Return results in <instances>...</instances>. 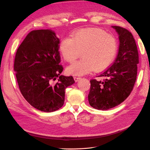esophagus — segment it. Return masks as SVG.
Wrapping results in <instances>:
<instances>
[{
	"label": "esophagus",
	"mask_w": 150,
	"mask_h": 150,
	"mask_svg": "<svg viewBox=\"0 0 150 150\" xmlns=\"http://www.w3.org/2000/svg\"><path fill=\"white\" fill-rule=\"evenodd\" d=\"M81 79V77H79V76H74V81H76V82H77L78 81L79 79Z\"/></svg>",
	"instance_id": "1"
}]
</instances>
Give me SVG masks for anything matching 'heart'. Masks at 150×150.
<instances>
[{
	"mask_svg": "<svg viewBox=\"0 0 150 150\" xmlns=\"http://www.w3.org/2000/svg\"><path fill=\"white\" fill-rule=\"evenodd\" d=\"M58 50L64 60L70 63L82 53V58L67 68L69 74L79 76L108 67L116 57L117 41L113 35L101 29L85 28L72 34L71 38L63 39Z\"/></svg>",
	"mask_w": 150,
	"mask_h": 150,
	"instance_id": "1",
	"label": "heart"
}]
</instances>
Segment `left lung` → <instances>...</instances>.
I'll list each match as a JSON object with an SVG mask.
<instances>
[{
    "instance_id": "1",
    "label": "left lung",
    "mask_w": 150,
    "mask_h": 150,
    "mask_svg": "<svg viewBox=\"0 0 150 150\" xmlns=\"http://www.w3.org/2000/svg\"><path fill=\"white\" fill-rule=\"evenodd\" d=\"M119 34V52L111 67L93 79L88 95L90 105L97 110H107L122 103L132 91L137 74L139 52L132 33L121 26H112Z\"/></svg>"
}]
</instances>
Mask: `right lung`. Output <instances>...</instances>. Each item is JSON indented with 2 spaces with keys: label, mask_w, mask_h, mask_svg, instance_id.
<instances>
[{
  "label": "right lung",
  "mask_w": 150,
  "mask_h": 150,
  "mask_svg": "<svg viewBox=\"0 0 150 150\" xmlns=\"http://www.w3.org/2000/svg\"><path fill=\"white\" fill-rule=\"evenodd\" d=\"M59 43L52 30H33L15 55L14 71L20 92L30 105L42 111L62 107L66 88L75 82L73 76L59 75L63 70L59 64Z\"/></svg>",
  "instance_id": "1"
}]
</instances>
